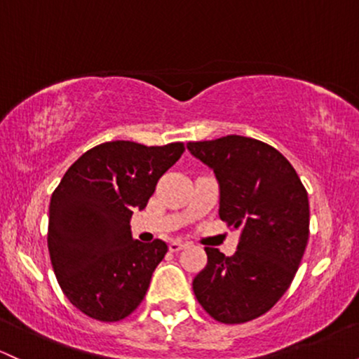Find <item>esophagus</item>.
Listing matches in <instances>:
<instances>
[{
  "mask_svg": "<svg viewBox=\"0 0 359 359\" xmlns=\"http://www.w3.org/2000/svg\"><path fill=\"white\" fill-rule=\"evenodd\" d=\"M186 247V243L180 242V240H173V242L168 243V249H170V252H180Z\"/></svg>",
  "mask_w": 359,
  "mask_h": 359,
  "instance_id": "1",
  "label": "esophagus"
}]
</instances>
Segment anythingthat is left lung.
Masks as SVG:
<instances>
[{"instance_id":"obj_1","label":"left lung","mask_w":359,"mask_h":359,"mask_svg":"<svg viewBox=\"0 0 359 359\" xmlns=\"http://www.w3.org/2000/svg\"><path fill=\"white\" fill-rule=\"evenodd\" d=\"M215 172L219 218L240 230L231 257L206 247L208 264L192 281L203 309L223 324L266 313L290 288L309 242V194L278 149L245 136L187 143Z\"/></svg>"}]
</instances>
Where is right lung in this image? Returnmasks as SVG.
<instances>
[{
  "label": "right lung",
  "mask_w": 359,
  "mask_h": 359,
  "mask_svg": "<svg viewBox=\"0 0 359 359\" xmlns=\"http://www.w3.org/2000/svg\"><path fill=\"white\" fill-rule=\"evenodd\" d=\"M182 151V143H102L74 161L54 191L50 262L62 293L88 317L121 320L147 294L168 247L133 238L131 216L147 208L158 179Z\"/></svg>",
  "instance_id": "add662e5"
}]
</instances>
